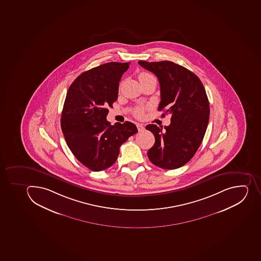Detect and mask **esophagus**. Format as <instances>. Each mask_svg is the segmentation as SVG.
I'll return each mask as SVG.
<instances>
[{"label": "esophagus", "mask_w": 261, "mask_h": 261, "mask_svg": "<svg viewBox=\"0 0 261 261\" xmlns=\"http://www.w3.org/2000/svg\"><path fill=\"white\" fill-rule=\"evenodd\" d=\"M136 126H137V129H138L139 132H143V130L145 129V127L143 126V125H141V124H137Z\"/></svg>", "instance_id": "esophagus-1"}]
</instances>
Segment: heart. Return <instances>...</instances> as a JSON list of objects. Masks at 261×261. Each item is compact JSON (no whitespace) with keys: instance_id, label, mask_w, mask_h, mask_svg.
I'll list each match as a JSON object with an SVG mask.
<instances>
[{"instance_id":"1","label":"heart","mask_w":261,"mask_h":261,"mask_svg":"<svg viewBox=\"0 0 261 261\" xmlns=\"http://www.w3.org/2000/svg\"><path fill=\"white\" fill-rule=\"evenodd\" d=\"M150 76H152V75L149 74V73L141 72V74L139 75V81H142V80L146 79V78L150 77ZM144 112H145V108L138 107V108H136V109L135 110V116H136L137 118H142L143 116H144Z\"/></svg>"}]
</instances>
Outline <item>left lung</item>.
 <instances>
[{"label":"left lung","instance_id":"left-lung-1","mask_svg":"<svg viewBox=\"0 0 261 261\" xmlns=\"http://www.w3.org/2000/svg\"><path fill=\"white\" fill-rule=\"evenodd\" d=\"M138 63L156 75L161 86L158 110L171 115L165 129L153 124L145 127L155 139L148 158L166 170L181 167L194 156L206 132L210 104L204 86L192 71L172 61Z\"/></svg>","mask_w":261,"mask_h":261}]
</instances>
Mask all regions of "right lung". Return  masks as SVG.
<instances>
[{"mask_svg": "<svg viewBox=\"0 0 261 261\" xmlns=\"http://www.w3.org/2000/svg\"><path fill=\"white\" fill-rule=\"evenodd\" d=\"M129 63L108 62L85 71L66 94L61 126L66 144L78 161L93 171L111 167L120 145L137 133L129 121L111 125L108 107L118 97L119 82Z\"/></svg>", "mask_w": 261, "mask_h": 261, "instance_id": "1", "label": "right lung"}]
</instances>
